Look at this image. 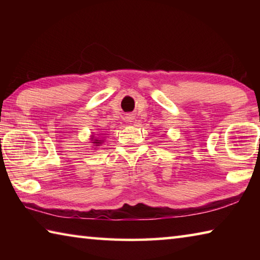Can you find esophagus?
<instances>
[{
    "instance_id": "1",
    "label": "esophagus",
    "mask_w": 260,
    "mask_h": 260,
    "mask_svg": "<svg viewBox=\"0 0 260 260\" xmlns=\"http://www.w3.org/2000/svg\"><path fill=\"white\" fill-rule=\"evenodd\" d=\"M133 120H134V116H133V114H126V121L132 122Z\"/></svg>"
}]
</instances>
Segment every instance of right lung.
<instances>
[{
	"label": "right lung",
	"mask_w": 260,
	"mask_h": 260,
	"mask_svg": "<svg viewBox=\"0 0 260 260\" xmlns=\"http://www.w3.org/2000/svg\"><path fill=\"white\" fill-rule=\"evenodd\" d=\"M90 141H91V143H93V148H94V150H95L96 148H99L101 144L104 142V138H98V136L91 135L90 136Z\"/></svg>",
	"instance_id": "right-lung-1"
}]
</instances>
